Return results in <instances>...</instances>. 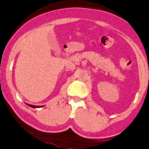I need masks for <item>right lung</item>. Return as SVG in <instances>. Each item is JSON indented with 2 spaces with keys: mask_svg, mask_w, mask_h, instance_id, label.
Segmentation results:
<instances>
[{
  "mask_svg": "<svg viewBox=\"0 0 149 149\" xmlns=\"http://www.w3.org/2000/svg\"><path fill=\"white\" fill-rule=\"evenodd\" d=\"M27 105H28L29 106H30V107H32V108H41V107H43V106H34V105H30V104H27Z\"/></svg>",
  "mask_w": 149,
  "mask_h": 149,
  "instance_id": "add662e5",
  "label": "right lung"
}]
</instances>
